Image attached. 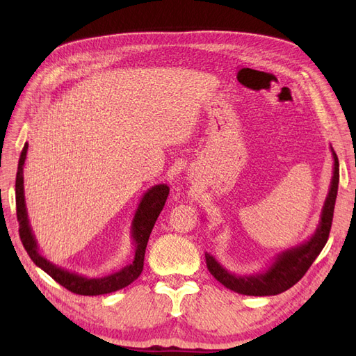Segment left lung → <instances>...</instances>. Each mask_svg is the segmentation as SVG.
I'll list each match as a JSON object with an SVG mask.
<instances>
[{
  "instance_id": "1",
  "label": "left lung",
  "mask_w": 356,
  "mask_h": 356,
  "mask_svg": "<svg viewBox=\"0 0 356 356\" xmlns=\"http://www.w3.org/2000/svg\"><path fill=\"white\" fill-rule=\"evenodd\" d=\"M331 153L334 159L331 184H330L327 199L324 202V207H322L321 220L315 233L303 243L279 252L273 258L272 264L268 266L266 270L252 273V275H242V276L234 275L215 260L213 255L207 252L204 254V258H207L208 270L220 284H222L225 288H229L238 294L264 297V296H276V294L284 293V291L296 285L300 279L305 276L312 263L316 260V257L322 251V248L325 246L330 236L331 224H332L334 204H336V199H337L340 175H339V159H337V154L334 153L332 147H331Z\"/></svg>"
}]
</instances>
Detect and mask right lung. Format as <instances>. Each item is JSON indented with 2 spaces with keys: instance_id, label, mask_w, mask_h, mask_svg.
Masks as SVG:
<instances>
[{
  "instance_id": "obj_1",
  "label": "right lung",
  "mask_w": 356,
  "mask_h": 356,
  "mask_svg": "<svg viewBox=\"0 0 356 356\" xmlns=\"http://www.w3.org/2000/svg\"><path fill=\"white\" fill-rule=\"evenodd\" d=\"M26 152H28V143L24 145L22 153H20L19 165H17L16 213H17V221H19L20 241H22L28 255L31 257V260L34 261L35 266H38L41 270H44L49 276L55 279L58 284L65 286L74 294H80V296L110 294V293H114V291H118L127 285H131L135 279H138V276L141 275L144 268L145 248L149 239V234H152V230L156 224V220L165 207V202L169 195V187L166 184H157L152 188H148V191L144 193L141 202L138 204V209L135 212V217L131 225V238L135 245L134 261L108 276L88 277L53 264L40 252L35 236L32 233V229L29 225L26 203H25L24 166L26 160Z\"/></svg>"
}]
</instances>
